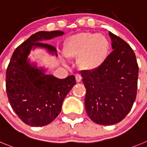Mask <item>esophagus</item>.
I'll return each instance as SVG.
<instances>
[{"label":"esophagus","instance_id":"obj_1","mask_svg":"<svg viewBox=\"0 0 147 147\" xmlns=\"http://www.w3.org/2000/svg\"><path fill=\"white\" fill-rule=\"evenodd\" d=\"M75 76H76V80L77 82H80L82 81V76L79 74H76Z\"/></svg>","mask_w":147,"mask_h":147}]
</instances>
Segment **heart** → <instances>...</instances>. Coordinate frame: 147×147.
Here are the masks:
<instances>
[{
  "label": "heart",
  "instance_id": "1",
  "mask_svg": "<svg viewBox=\"0 0 147 147\" xmlns=\"http://www.w3.org/2000/svg\"><path fill=\"white\" fill-rule=\"evenodd\" d=\"M110 42L105 34L80 32L65 40L63 53L66 58H77L80 69L93 71L100 68L107 60Z\"/></svg>",
  "mask_w": 147,
  "mask_h": 147
}]
</instances>
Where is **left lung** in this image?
<instances>
[{
	"instance_id": "1",
	"label": "left lung",
	"mask_w": 147,
	"mask_h": 147,
	"mask_svg": "<svg viewBox=\"0 0 147 147\" xmlns=\"http://www.w3.org/2000/svg\"><path fill=\"white\" fill-rule=\"evenodd\" d=\"M113 52L98 69L83 71L85 108L100 125H113L124 119L137 93L139 66L135 53L123 39L109 32Z\"/></svg>"
}]
</instances>
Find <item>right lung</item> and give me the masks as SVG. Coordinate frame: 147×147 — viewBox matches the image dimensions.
<instances>
[{"label":"right lung","instance_id":"right-lung-1","mask_svg":"<svg viewBox=\"0 0 147 147\" xmlns=\"http://www.w3.org/2000/svg\"><path fill=\"white\" fill-rule=\"evenodd\" d=\"M63 34L62 31L36 32L13 52L5 74V88L10 105L26 125L39 127L48 125L56 118L65 96L76 84L71 75L60 79L45 75V70L32 65L27 59L32 47H45L55 55V47L41 42Z\"/></svg>","mask_w":147,"mask_h":147}]
</instances>
